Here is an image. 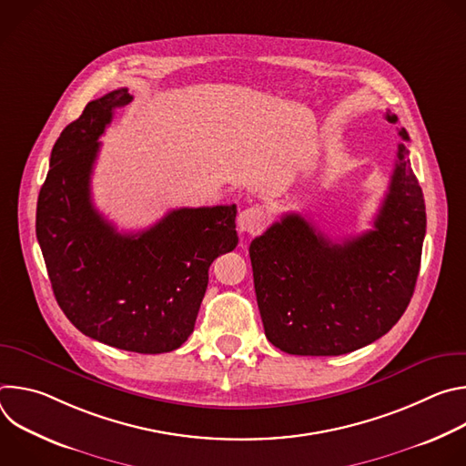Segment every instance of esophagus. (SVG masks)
<instances>
[{"label": "esophagus", "instance_id": "esophagus-1", "mask_svg": "<svg viewBox=\"0 0 466 466\" xmlns=\"http://www.w3.org/2000/svg\"><path fill=\"white\" fill-rule=\"evenodd\" d=\"M268 223V214L261 207H250L239 212L238 216V230L245 236H258Z\"/></svg>", "mask_w": 466, "mask_h": 466}]
</instances>
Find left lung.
I'll return each instance as SVG.
<instances>
[{"label":"left lung","mask_w":466,"mask_h":466,"mask_svg":"<svg viewBox=\"0 0 466 466\" xmlns=\"http://www.w3.org/2000/svg\"><path fill=\"white\" fill-rule=\"evenodd\" d=\"M385 119L398 125L396 114ZM402 140L408 130L398 127ZM426 207L406 144L372 230L331 241L286 214L248 247L265 338L297 356H341L385 336L413 297Z\"/></svg>","instance_id":"left-lung-1"}]
</instances>
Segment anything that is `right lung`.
Here are the masks:
<instances>
[{
	"label": "right lung",
	"mask_w": 466,
	"mask_h": 466,
	"mask_svg": "<svg viewBox=\"0 0 466 466\" xmlns=\"http://www.w3.org/2000/svg\"><path fill=\"white\" fill-rule=\"evenodd\" d=\"M127 88L90 101L53 146L38 195L36 238L55 299L85 336L164 354L193 331L212 261L238 245L236 205L178 208L151 228L119 234L92 205L99 137Z\"/></svg>",
	"instance_id": "add662e5"
}]
</instances>
